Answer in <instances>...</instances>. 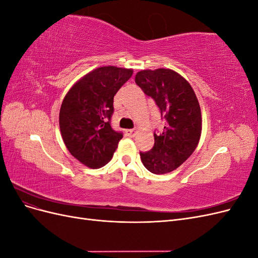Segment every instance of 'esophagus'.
<instances>
[{"instance_id": "esophagus-1", "label": "esophagus", "mask_w": 258, "mask_h": 258, "mask_svg": "<svg viewBox=\"0 0 258 258\" xmlns=\"http://www.w3.org/2000/svg\"><path fill=\"white\" fill-rule=\"evenodd\" d=\"M126 132H127V135L129 137H135L137 135V130L136 129H128Z\"/></svg>"}]
</instances>
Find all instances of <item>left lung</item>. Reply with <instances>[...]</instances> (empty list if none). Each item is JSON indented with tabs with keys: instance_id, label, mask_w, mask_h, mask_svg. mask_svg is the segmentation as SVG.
<instances>
[{
	"instance_id": "obj_1",
	"label": "left lung",
	"mask_w": 258,
	"mask_h": 258,
	"mask_svg": "<svg viewBox=\"0 0 258 258\" xmlns=\"http://www.w3.org/2000/svg\"><path fill=\"white\" fill-rule=\"evenodd\" d=\"M136 84L152 97L167 120L162 134H154L151 151L140 153L144 167L154 174L178 168L198 146L202 130L201 110L190 84L171 69L142 70Z\"/></svg>"
}]
</instances>
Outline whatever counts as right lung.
<instances>
[{"label":"right lung","instance_id":"obj_1","mask_svg":"<svg viewBox=\"0 0 258 258\" xmlns=\"http://www.w3.org/2000/svg\"><path fill=\"white\" fill-rule=\"evenodd\" d=\"M134 73L114 66L92 70L77 81L62 101L59 126L63 142L80 162L91 169L105 166L122 135L111 127L116 92Z\"/></svg>","mask_w":258,"mask_h":258}]
</instances>
